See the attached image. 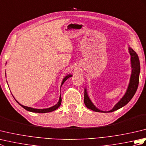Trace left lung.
<instances>
[{
  "label": "left lung",
  "instance_id": "left-lung-1",
  "mask_svg": "<svg viewBox=\"0 0 146 146\" xmlns=\"http://www.w3.org/2000/svg\"><path fill=\"white\" fill-rule=\"evenodd\" d=\"M129 51L130 54H131L132 73L131 78H130L128 88L127 89L125 95L120 99V101L117 104H115L112 109L110 111H105L99 110L98 108L95 106L94 104L92 103L90 99L86 89L85 88L84 103L86 107L89 108V109H91L95 111H98V112H111V111H115L123 107V106H125V105L129 103L132 97H134L136 91H137L139 85V73H140V62H139V59L137 53L131 47H129Z\"/></svg>",
  "mask_w": 146,
  "mask_h": 146
}]
</instances>
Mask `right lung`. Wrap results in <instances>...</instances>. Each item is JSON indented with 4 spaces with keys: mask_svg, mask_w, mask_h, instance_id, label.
I'll return each mask as SVG.
<instances>
[{
    "mask_svg": "<svg viewBox=\"0 0 146 146\" xmlns=\"http://www.w3.org/2000/svg\"><path fill=\"white\" fill-rule=\"evenodd\" d=\"M71 76H72V75H66V76L64 77V78L63 80V82H62V83H61V87L62 85H63V83H64V82L66 81V80L68 78H70V77H71ZM16 102H17L19 104L21 105L22 107H23L24 109H26L27 111H32V112H35V113H47V112H51V111H54L55 110H56L58 107H60V106L61 105V95H60V99H59L58 102L55 105H54V106H52L51 107H49V108H43V109H38V108H31V107L24 106V105H21V104H20L19 103V102L17 100H16Z\"/></svg>",
    "mask_w": 146,
    "mask_h": 146,
    "instance_id": "obj_1",
    "label": "right lung"
}]
</instances>
